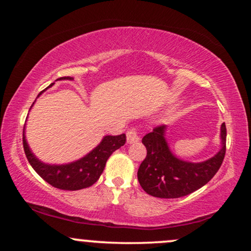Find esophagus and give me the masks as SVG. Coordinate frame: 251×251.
<instances>
[{
    "instance_id": "obj_1",
    "label": "esophagus",
    "mask_w": 251,
    "mask_h": 251,
    "mask_svg": "<svg viewBox=\"0 0 251 251\" xmlns=\"http://www.w3.org/2000/svg\"><path fill=\"white\" fill-rule=\"evenodd\" d=\"M139 142V137L138 133H137L136 129H130L128 132H126V143L128 144H133Z\"/></svg>"
}]
</instances>
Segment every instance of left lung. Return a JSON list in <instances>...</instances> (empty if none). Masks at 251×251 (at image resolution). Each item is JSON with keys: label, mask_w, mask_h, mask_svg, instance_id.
Listing matches in <instances>:
<instances>
[{"label": "left lung", "mask_w": 251, "mask_h": 251, "mask_svg": "<svg viewBox=\"0 0 251 251\" xmlns=\"http://www.w3.org/2000/svg\"><path fill=\"white\" fill-rule=\"evenodd\" d=\"M167 126H160L143 137L147 150L137 177L147 194L161 199H177L193 193L215 176L226 152V126H221L222 149L203 162H190L177 157L166 140Z\"/></svg>", "instance_id": "left-lung-1"}]
</instances>
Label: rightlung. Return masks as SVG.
Masks as SVG:
<instances>
[{
    "label": "right lung",
    "instance_id": "right-lung-1",
    "mask_svg": "<svg viewBox=\"0 0 251 251\" xmlns=\"http://www.w3.org/2000/svg\"><path fill=\"white\" fill-rule=\"evenodd\" d=\"M58 80L72 81L73 77L65 76L59 77ZM51 85H53V83H51L48 88H50ZM42 92H40V95ZM40 95L37 97H40ZM23 144L29 164L47 183L56 188H60V190L77 191L90 187L99 179L105 169L106 161L108 160V157L112 155L113 152H115L116 150H119L126 144V135L122 133L119 136H105L101 142L87 155L74 161V162L66 164H49L37 159L27 144L25 126H24L23 132Z\"/></svg>",
    "mask_w": 251,
    "mask_h": 251
}]
</instances>
